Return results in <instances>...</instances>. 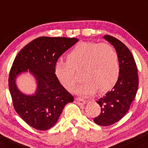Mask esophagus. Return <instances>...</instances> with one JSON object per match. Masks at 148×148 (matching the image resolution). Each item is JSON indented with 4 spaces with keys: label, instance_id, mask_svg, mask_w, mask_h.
Returning a JSON list of instances; mask_svg holds the SVG:
<instances>
[{
    "label": "esophagus",
    "instance_id": "1",
    "mask_svg": "<svg viewBox=\"0 0 148 148\" xmlns=\"http://www.w3.org/2000/svg\"><path fill=\"white\" fill-rule=\"evenodd\" d=\"M75 102H76V103L79 105H85L86 102L84 99H82V98H75Z\"/></svg>",
    "mask_w": 148,
    "mask_h": 148
}]
</instances>
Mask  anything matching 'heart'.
<instances>
[{"mask_svg": "<svg viewBox=\"0 0 148 148\" xmlns=\"http://www.w3.org/2000/svg\"><path fill=\"white\" fill-rule=\"evenodd\" d=\"M75 71H81L84 79L77 88L78 94L88 96L97 90L106 92L115 86L120 75L117 52L108 43L81 42L67 54V62L58 61L54 66L57 79L69 91H73L78 82Z\"/></svg>", "mask_w": 148, "mask_h": 148, "instance_id": "1", "label": "heart"}]
</instances>
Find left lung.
Returning <instances> with one entry per match:
<instances>
[{
    "instance_id": "obj_1",
    "label": "left lung",
    "mask_w": 148,
    "mask_h": 148,
    "mask_svg": "<svg viewBox=\"0 0 148 148\" xmlns=\"http://www.w3.org/2000/svg\"><path fill=\"white\" fill-rule=\"evenodd\" d=\"M104 38L115 47L119 56L120 75L111 91L97 101L101 108L100 114L94 121L99 126H110L120 121L129 110L136 97L139 78L134 58L127 46L111 36Z\"/></svg>"
}]
</instances>
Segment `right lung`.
Masks as SVG:
<instances>
[{"label":"right lung","mask_w":148,"mask_h":148,"mask_svg":"<svg viewBox=\"0 0 148 148\" xmlns=\"http://www.w3.org/2000/svg\"><path fill=\"white\" fill-rule=\"evenodd\" d=\"M78 41L75 38L39 37L28 43L15 57L10 70L8 86L14 108L29 126L48 130L58 121L64 106L74 97L60 83L54 73L59 57ZM29 70L38 84L33 95H25L16 86V78Z\"/></svg>","instance_id":"obj_1"}]
</instances>
